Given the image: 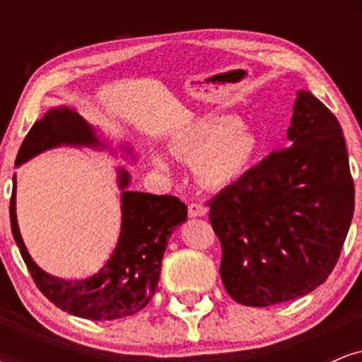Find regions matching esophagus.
<instances>
[{"mask_svg": "<svg viewBox=\"0 0 362 362\" xmlns=\"http://www.w3.org/2000/svg\"><path fill=\"white\" fill-rule=\"evenodd\" d=\"M187 209H189L190 218H199V216H206L207 213V209L201 204V202H190Z\"/></svg>", "mask_w": 362, "mask_h": 362, "instance_id": "34e87169", "label": "esophagus"}]
</instances>
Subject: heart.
Returning a JSON list of instances; mask_svg holds the SVG:
<instances>
[{
    "mask_svg": "<svg viewBox=\"0 0 362 362\" xmlns=\"http://www.w3.org/2000/svg\"><path fill=\"white\" fill-rule=\"evenodd\" d=\"M173 151L190 165H197L202 185L224 189L247 172L259 151V141L233 115H211L178 134ZM153 161L161 172L170 170L163 155H153Z\"/></svg>",
    "mask_w": 362,
    "mask_h": 362,
    "instance_id": "1",
    "label": "heart"
}]
</instances>
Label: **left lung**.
<instances>
[{
	"label": "left lung",
	"mask_w": 362,
	"mask_h": 362,
	"mask_svg": "<svg viewBox=\"0 0 362 362\" xmlns=\"http://www.w3.org/2000/svg\"><path fill=\"white\" fill-rule=\"evenodd\" d=\"M288 139L209 201L223 284L245 306L296 300L323 284L354 214L342 127L310 91H298Z\"/></svg>",
	"instance_id": "8db88e82"
}]
</instances>
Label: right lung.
Segmentation results:
<instances>
[{
	"mask_svg": "<svg viewBox=\"0 0 362 362\" xmlns=\"http://www.w3.org/2000/svg\"><path fill=\"white\" fill-rule=\"evenodd\" d=\"M107 148L95 129L80 114L59 107L45 112L32 126L16 155L15 165L25 163L39 153L56 146ZM131 156L132 151L129 148ZM122 189V224L117 247L105 265L93 276L81 279H59L44 272L25 248L16 221V177L10 201L11 233L20 248L28 272L40 293L57 308L86 320H117L138 313L155 294L161 272V259L172 231L187 221V206L173 195H155L126 190L131 177L117 170Z\"/></svg>",
	"mask_w": 362,
	"mask_h": 362,
	"instance_id": "right-lung-1",
	"label": "right lung"
}]
</instances>
